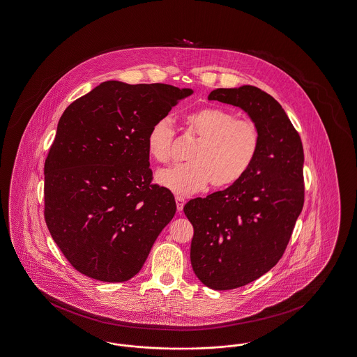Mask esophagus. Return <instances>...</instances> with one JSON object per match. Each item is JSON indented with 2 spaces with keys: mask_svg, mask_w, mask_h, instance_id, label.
Returning <instances> with one entry per match:
<instances>
[{
  "mask_svg": "<svg viewBox=\"0 0 357 357\" xmlns=\"http://www.w3.org/2000/svg\"><path fill=\"white\" fill-rule=\"evenodd\" d=\"M176 204H177V211H178V213H181V211H183V207H184V204H185L184 197H181V196H176Z\"/></svg>",
  "mask_w": 357,
  "mask_h": 357,
  "instance_id": "34e87169",
  "label": "esophagus"
}]
</instances>
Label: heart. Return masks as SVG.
<instances>
[{
	"label": "heart",
	"mask_w": 357,
	"mask_h": 357,
	"mask_svg": "<svg viewBox=\"0 0 357 357\" xmlns=\"http://www.w3.org/2000/svg\"><path fill=\"white\" fill-rule=\"evenodd\" d=\"M184 121L199 142L188 154V164L160 170L157 183L177 195L238 183L255 164L261 137L257 126L220 107H204L185 115ZM173 128L167 119L155 121L147 134V151L158 162H167Z\"/></svg>",
	"instance_id": "b5f03b06"
}]
</instances>
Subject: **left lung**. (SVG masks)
<instances>
[{"instance_id":"obj_1","label":"left lung","mask_w":357,"mask_h":357,"mask_svg":"<svg viewBox=\"0 0 357 357\" xmlns=\"http://www.w3.org/2000/svg\"><path fill=\"white\" fill-rule=\"evenodd\" d=\"M208 100L241 108L261 137L255 164L238 183L184 206L193 226V272L222 291L255 282L283 256L303 208L305 155L284 109L260 88H219Z\"/></svg>"}]
</instances>
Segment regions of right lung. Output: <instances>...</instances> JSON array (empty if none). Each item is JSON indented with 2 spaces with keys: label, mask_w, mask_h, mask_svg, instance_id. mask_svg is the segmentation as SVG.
Instances as JSON below:
<instances>
[{
  "label": "right lung",
  "mask_w": 357,
  "mask_h": 357,
  "mask_svg": "<svg viewBox=\"0 0 357 357\" xmlns=\"http://www.w3.org/2000/svg\"><path fill=\"white\" fill-rule=\"evenodd\" d=\"M192 93L105 81L65 109L45 164V219L82 275L130 280L173 219V193L151 184L147 134Z\"/></svg>",
  "instance_id": "1"
}]
</instances>
